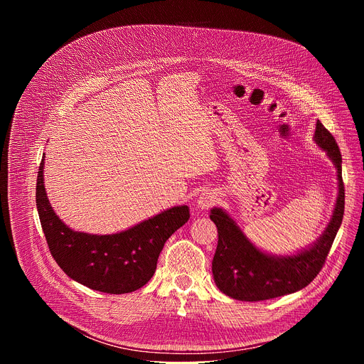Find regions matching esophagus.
Masks as SVG:
<instances>
[{"label": "esophagus", "mask_w": 364, "mask_h": 364, "mask_svg": "<svg viewBox=\"0 0 364 364\" xmlns=\"http://www.w3.org/2000/svg\"><path fill=\"white\" fill-rule=\"evenodd\" d=\"M218 200H219V197H218V193H216V191L205 190V191H203V193L198 196L197 205H198V209L205 210V209H209V207L215 205V203H216Z\"/></svg>", "instance_id": "obj_1"}]
</instances>
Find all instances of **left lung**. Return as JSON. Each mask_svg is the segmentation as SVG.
Returning <instances> with one entry per match:
<instances>
[{
    "instance_id": "1",
    "label": "left lung",
    "mask_w": 364,
    "mask_h": 364,
    "mask_svg": "<svg viewBox=\"0 0 364 364\" xmlns=\"http://www.w3.org/2000/svg\"><path fill=\"white\" fill-rule=\"evenodd\" d=\"M314 141L337 168L338 196L331 220L321 237L308 249L291 256H272L259 250L222 209H212L218 228V247L212 271L218 288L239 301H264L305 288L323 269L344 215L341 152L330 131L317 121Z\"/></svg>"
}]
</instances>
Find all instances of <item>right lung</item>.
Returning a JSON list of instances; mask_svg holds the SVG:
<instances>
[{
	"label": "right lung",
	"mask_w": 364,
	"mask_h": 364,
	"mask_svg": "<svg viewBox=\"0 0 364 364\" xmlns=\"http://www.w3.org/2000/svg\"><path fill=\"white\" fill-rule=\"evenodd\" d=\"M38 167L36 203L40 223L58 265L76 282L107 294H127L144 287L157 269L167 239L190 219L187 205H176L115 235H89L68 228L51 209Z\"/></svg>",
	"instance_id": "obj_1"
}]
</instances>
